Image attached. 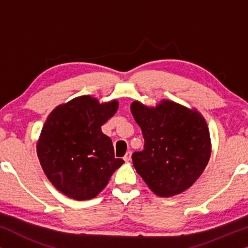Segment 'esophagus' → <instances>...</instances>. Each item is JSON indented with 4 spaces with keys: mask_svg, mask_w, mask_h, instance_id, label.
Listing matches in <instances>:
<instances>
[{
    "mask_svg": "<svg viewBox=\"0 0 248 248\" xmlns=\"http://www.w3.org/2000/svg\"><path fill=\"white\" fill-rule=\"evenodd\" d=\"M131 157H132V152L131 151H127L126 154L124 155V160L125 161H130L131 160Z\"/></svg>",
    "mask_w": 248,
    "mask_h": 248,
    "instance_id": "esophagus-1",
    "label": "esophagus"
}]
</instances>
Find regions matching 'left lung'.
Listing matches in <instances>:
<instances>
[{"label": "left lung", "instance_id": "8db88e82", "mask_svg": "<svg viewBox=\"0 0 248 248\" xmlns=\"http://www.w3.org/2000/svg\"><path fill=\"white\" fill-rule=\"evenodd\" d=\"M141 127L144 149L132 155L135 170L155 195L181 194L194 184L208 165L211 139L196 108L162 99L155 107L131 104Z\"/></svg>", "mask_w": 248, "mask_h": 248}]
</instances>
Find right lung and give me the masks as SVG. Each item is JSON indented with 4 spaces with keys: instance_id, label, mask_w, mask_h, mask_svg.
<instances>
[{
    "instance_id": "add662e5",
    "label": "right lung",
    "mask_w": 248,
    "mask_h": 248,
    "mask_svg": "<svg viewBox=\"0 0 248 248\" xmlns=\"http://www.w3.org/2000/svg\"><path fill=\"white\" fill-rule=\"evenodd\" d=\"M118 101L99 103L84 94L54 108L37 141V155L54 187L77 201L91 200L109 182L123 159L115 158L101 125L113 117Z\"/></svg>"
}]
</instances>
